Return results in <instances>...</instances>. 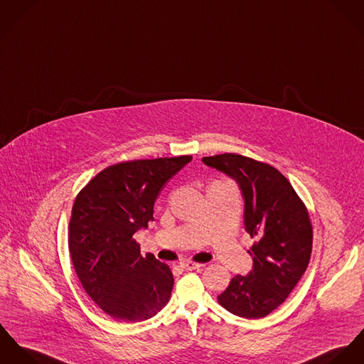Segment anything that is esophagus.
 <instances>
[{
  "instance_id": "34e87169",
  "label": "esophagus",
  "mask_w": 364,
  "mask_h": 364,
  "mask_svg": "<svg viewBox=\"0 0 364 364\" xmlns=\"http://www.w3.org/2000/svg\"><path fill=\"white\" fill-rule=\"evenodd\" d=\"M180 267L187 269V271H193V269H197L201 267V264H197V262H193V261H181L180 262Z\"/></svg>"
}]
</instances>
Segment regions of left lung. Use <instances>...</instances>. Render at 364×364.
I'll list each match as a JSON object with an SVG mask.
<instances>
[{"label":"left lung","instance_id":"left-lung-1","mask_svg":"<svg viewBox=\"0 0 364 364\" xmlns=\"http://www.w3.org/2000/svg\"><path fill=\"white\" fill-rule=\"evenodd\" d=\"M202 162L235 178L244 200L245 232L252 269L236 275L218 301L244 318H262L279 307L307 269L313 226L306 205L289 180L271 164L237 154L202 158Z\"/></svg>","mask_w":364,"mask_h":364}]
</instances>
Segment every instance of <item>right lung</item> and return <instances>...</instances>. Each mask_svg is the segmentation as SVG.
<instances>
[{
  "label": "right lung",
  "mask_w": 364,
  "mask_h": 364,
  "mask_svg": "<svg viewBox=\"0 0 364 364\" xmlns=\"http://www.w3.org/2000/svg\"><path fill=\"white\" fill-rule=\"evenodd\" d=\"M193 156L122 162L97 173L77 196L68 247L85 291L109 316L144 321L170 299L173 274L134 235L154 220L163 186Z\"/></svg>",
  "instance_id": "obj_1"
}]
</instances>
